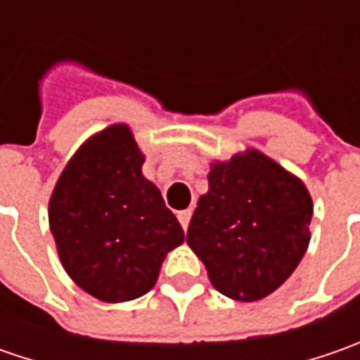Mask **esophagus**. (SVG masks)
<instances>
[{"instance_id":"esophagus-1","label":"esophagus","mask_w":360,"mask_h":360,"mask_svg":"<svg viewBox=\"0 0 360 360\" xmlns=\"http://www.w3.org/2000/svg\"><path fill=\"white\" fill-rule=\"evenodd\" d=\"M190 218H192V210L186 208V210H182V212H178V220H180V224H182V229L186 230L188 224H190Z\"/></svg>"}]
</instances>
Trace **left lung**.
<instances>
[{
    "mask_svg": "<svg viewBox=\"0 0 360 360\" xmlns=\"http://www.w3.org/2000/svg\"><path fill=\"white\" fill-rule=\"evenodd\" d=\"M312 200L295 174L258 150L212 162L186 242L222 295L252 302L295 272L311 242Z\"/></svg>",
    "mask_w": 360,
    "mask_h": 360,
    "instance_id": "obj_1",
    "label": "left lung"
}]
</instances>
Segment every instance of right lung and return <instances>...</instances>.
Segmentation results:
<instances>
[{
	"mask_svg": "<svg viewBox=\"0 0 360 360\" xmlns=\"http://www.w3.org/2000/svg\"><path fill=\"white\" fill-rule=\"evenodd\" d=\"M142 164L130 128L108 126L79 146L49 198V229L63 269L104 302L152 290L166 255L184 242Z\"/></svg>",
	"mask_w": 360,
	"mask_h": 360,
	"instance_id": "add662e5",
	"label": "right lung"
}]
</instances>
